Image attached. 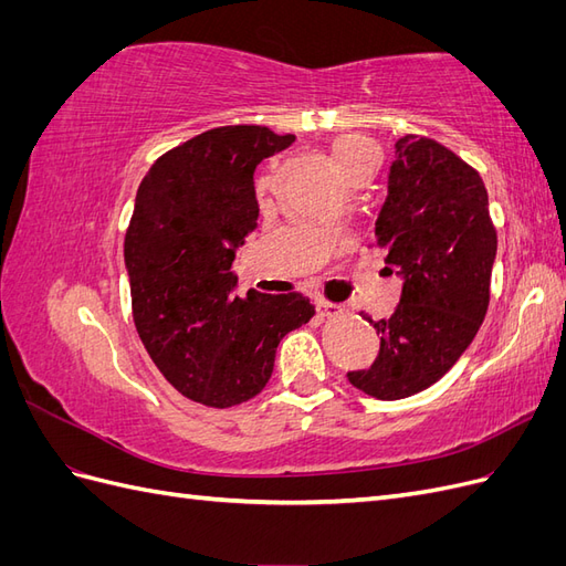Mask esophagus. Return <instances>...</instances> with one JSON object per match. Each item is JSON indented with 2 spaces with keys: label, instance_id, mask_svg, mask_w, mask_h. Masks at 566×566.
Segmentation results:
<instances>
[{
  "label": "esophagus",
  "instance_id": "1",
  "mask_svg": "<svg viewBox=\"0 0 566 566\" xmlns=\"http://www.w3.org/2000/svg\"><path fill=\"white\" fill-rule=\"evenodd\" d=\"M316 310H318V314H321L323 318H331V316H337V314L342 312V306H339V304H333V302H328V300H318V302H316Z\"/></svg>",
  "mask_w": 566,
  "mask_h": 566
}]
</instances>
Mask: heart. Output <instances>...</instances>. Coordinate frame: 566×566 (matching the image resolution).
Listing matches in <instances>:
<instances>
[{"mask_svg": "<svg viewBox=\"0 0 566 566\" xmlns=\"http://www.w3.org/2000/svg\"><path fill=\"white\" fill-rule=\"evenodd\" d=\"M333 158L339 167V172L349 177L358 172V169H375V165H378V148L368 139H364V136L347 134L335 139Z\"/></svg>", "mask_w": 566, "mask_h": 566, "instance_id": "obj_1", "label": "heart"}]
</instances>
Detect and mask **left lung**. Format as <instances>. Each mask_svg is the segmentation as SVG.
Masks as SVG:
<instances>
[{
  "instance_id": "8db88e82",
  "label": "left lung",
  "mask_w": 566,
  "mask_h": 566,
  "mask_svg": "<svg viewBox=\"0 0 566 566\" xmlns=\"http://www.w3.org/2000/svg\"><path fill=\"white\" fill-rule=\"evenodd\" d=\"M389 167L375 245L403 281L389 318L373 321L380 354L349 382L380 401L434 385L470 347L482 325L495 260L493 221L482 177L453 150L406 134Z\"/></svg>"
}]
</instances>
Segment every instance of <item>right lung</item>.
I'll return each mask as SVG.
<instances>
[{
	"instance_id": "add662e5",
	"label": "right lung",
	"mask_w": 566,
	"mask_h": 566,
	"mask_svg": "<svg viewBox=\"0 0 566 566\" xmlns=\"http://www.w3.org/2000/svg\"><path fill=\"white\" fill-rule=\"evenodd\" d=\"M293 142L256 125L202 132L153 163L136 191L125 235L136 333L165 380L202 406L256 397L281 339L314 316L300 293H233L235 250L260 217L254 169Z\"/></svg>"
}]
</instances>
